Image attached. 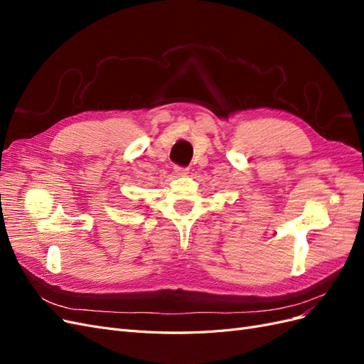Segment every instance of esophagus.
I'll return each instance as SVG.
<instances>
[{"instance_id":"1","label":"esophagus","mask_w":364,"mask_h":364,"mask_svg":"<svg viewBox=\"0 0 364 364\" xmlns=\"http://www.w3.org/2000/svg\"><path fill=\"white\" fill-rule=\"evenodd\" d=\"M174 173L178 176H186V174H188V168L179 167V165H174Z\"/></svg>"}]
</instances>
